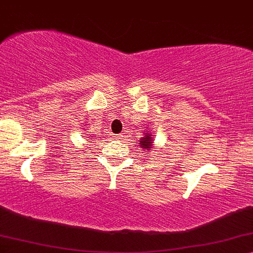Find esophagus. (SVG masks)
<instances>
[{"instance_id":"esophagus-1","label":"esophagus","mask_w":253,"mask_h":253,"mask_svg":"<svg viewBox=\"0 0 253 253\" xmlns=\"http://www.w3.org/2000/svg\"><path fill=\"white\" fill-rule=\"evenodd\" d=\"M112 137H114V138H115V139H120L122 136H118V135H114V136H112Z\"/></svg>"}]
</instances>
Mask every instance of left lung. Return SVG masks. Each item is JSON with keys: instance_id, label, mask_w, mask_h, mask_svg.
I'll use <instances>...</instances> for the list:
<instances>
[{"instance_id": "obj_1", "label": "left lung", "mask_w": 253, "mask_h": 253, "mask_svg": "<svg viewBox=\"0 0 253 253\" xmlns=\"http://www.w3.org/2000/svg\"><path fill=\"white\" fill-rule=\"evenodd\" d=\"M152 135L149 132H145V136L141 138V141H139V146L141 148L144 149L145 152H148L149 150H151V149H154V138L151 137Z\"/></svg>"}]
</instances>
